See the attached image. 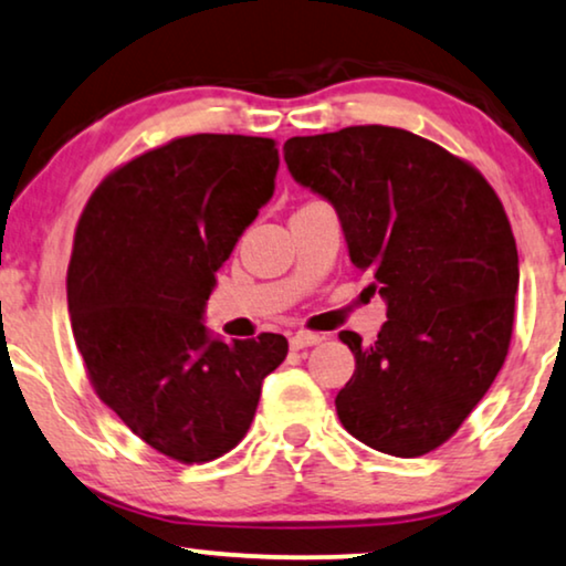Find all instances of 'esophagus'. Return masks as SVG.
Returning <instances> with one entry per match:
<instances>
[{
	"instance_id": "1",
	"label": "esophagus",
	"mask_w": 566,
	"mask_h": 566,
	"mask_svg": "<svg viewBox=\"0 0 566 566\" xmlns=\"http://www.w3.org/2000/svg\"><path fill=\"white\" fill-rule=\"evenodd\" d=\"M321 342H323L321 334H311V331H297V334L290 338V346H292V349H307V346H315Z\"/></svg>"
}]
</instances>
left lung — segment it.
<instances>
[{"instance_id":"obj_1","label":"left lung","mask_w":566,"mask_h":566,"mask_svg":"<svg viewBox=\"0 0 566 566\" xmlns=\"http://www.w3.org/2000/svg\"><path fill=\"white\" fill-rule=\"evenodd\" d=\"M284 160L334 205L352 263L388 303L375 344L338 334L357 361L338 419L396 458L440 448L510 349L520 269L500 196L471 163L396 126L292 137Z\"/></svg>"}]
</instances>
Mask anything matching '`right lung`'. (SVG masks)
<instances>
[{
  "mask_svg": "<svg viewBox=\"0 0 566 566\" xmlns=\"http://www.w3.org/2000/svg\"><path fill=\"white\" fill-rule=\"evenodd\" d=\"M276 142L170 139L108 172L74 230L72 331L97 398L157 453L214 461L243 440L287 338L207 334L214 271L274 193Z\"/></svg>",
  "mask_w": 566,
  "mask_h": 566,
  "instance_id": "right-lung-1",
  "label": "right lung"
}]
</instances>
